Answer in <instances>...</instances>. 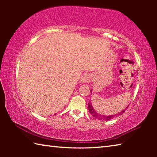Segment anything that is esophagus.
I'll return each instance as SVG.
<instances>
[{"label": "esophagus", "mask_w": 157, "mask_h": 157, "mask_svg": "<svg viewBox=\"0 0 157 157\" xmlns=\"http://www.w3.org/2000/svg\"><path fill=\"white\" fill-rule=\"evenodd\" d=\"M91 75H90L89 73L84 74V75H82L80 78V80H79V83L80 84H84V83H89V82L91 81Z\"/></svg>", "instance_id": "obj_1"}]
</instances>
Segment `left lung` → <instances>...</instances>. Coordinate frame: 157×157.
Instances as JSON below:
<instances>
[{
	"mask_svg": "<svg viewBox=\"0 0 157 157\" xmlns=\"http://www.w3.org/2000/svg\"><path fill=\"white\" fill-rule=\"evenodd\" d=\"M91 93H92V89L91 90ZM128 106H127V107L125 109H127ZM88 108H89V113H91L93 116L95 117V118H97V119H98V120H100V121L111 120V119H113V118H115V117H116V116H118L119 115H122V114H123L124 111H125V109H123V111H121L120 113H118V114H116V115H109V116L102 115V114L98 113L97 111L94 109V107H93V105L91 104V102L88 103Z\"/></svg>",
	"mask_w": 157,
	"mask_h": 157,
	"instance_id": "1",
	"label": "left lung"
}]
</instances>
